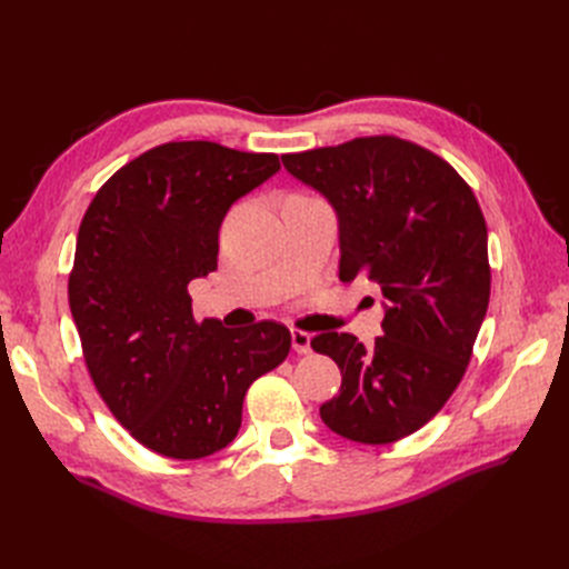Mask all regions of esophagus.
I'll list each match as a JSON object with an SVG mask.
<instances>
[{
	"label": "esophagus",
	"instance_id": "34e87169",
	"mask_svg": "<svg viewBox=\"0 0 569 569\" xmlns=\"http://www.w3.org/2000/svg\"><path fill=\"white\" fill-rule=\"evenodd\" d=\"M291 349H295L297 353L311 351V335L299 330V327H291Z\"/></svg>",
	"mask_w": 569,
	"mask_h": 569
}]
</instances>
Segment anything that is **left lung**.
<instances>
[{"instance_id":"8db88e82","label":"left lung","mask_w":569,"mask_h":569,"mask_svg":"<svg viewBox=\"0 0 569 569\" xmlns=\"http://www.w3.org/2000/svg\"><path fill=\"white\" fill-rule=\"evenodd\" d=\"M284 168L339 216V278L380 284L385 335L370 349L349 332L311 339L341 370L320 406L332 432L391 443L432 420L460 385L487 316V222L451 163L396 134L284 153Z\"/></svg>"}]
</instances>
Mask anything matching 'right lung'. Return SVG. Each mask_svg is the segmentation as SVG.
I'll list each match as a JSON object with an SVG mask.
<instances>
[{
	"label": "right lung",
	"instance_id": "add662e5",
	"mask_svg": "<svg viewBox=\"0 0 569 569\" xmlns=\"http://www.w3.org/2000/svg\"><path fill=\"white\" fill-rule=\"evenodd\" d=\"M278 170V153L166 142L118 168L82 216L68 303L84 366L113 418L161 456L226 449L247 389L291 349L274 320L199 322L187 289L218 268L230 206Z\"/></svg>",
	"mask_w": 569,
	"mask_h": 569
}]
</instances>
